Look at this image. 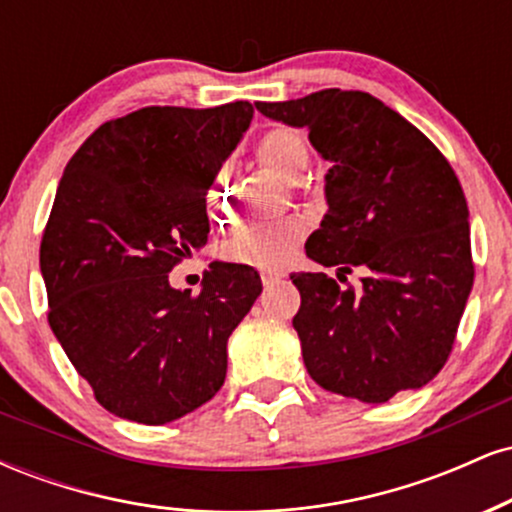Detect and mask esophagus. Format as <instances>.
I'll list each match as a JSON object with an SVG mask.
<instances>
[{"label":"esophagus","mask_w":512,"mask_h":512,"mask_svg":"<svg viewBox=\"0 0 512 512\" xmlns=\"http://www.w3.org/2000/svg\"><path fill=\"white\" fill-rule=\"evenodd\" d=\"M281 279V274H276V272H262V284L264 286H272L274 281H279Z\"/></svg>","instance_id":"obj_1"}]
</instances>
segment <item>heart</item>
<instances>
[{"label":"heart","instance_id":"1","mask_svg":"<svg viewBox=\"0 0 512 512\" xmlns=\"http://www.w3.org/2000/svg\"><path fill=\"white\" fill-rule=\"evenodd\" d=\"M257 156L286 182H298L310 166L308 139L298 129L276 127L269 129L257 144ZM231 180V170L221 168L211 180L207 190V211L211 219H221L226 209V190ZM303 238V226L298 221H274V223H252L238 231L226 243L228 260L252 267L274 269L284 264L296 250Z\"/></svg>","mask_w":512,"mask_h":512}]
</instances>
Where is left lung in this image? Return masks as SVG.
Wrapping results in <instances>:
<instances>
[{
	"instance_id": "8db88e82",
	"label": "left lung",
	"mask_w": 512,
	"mask_h": 512,
	"mask_svg": "<svg viewBox=\"0 0 512 512\" xmlns=\"http://www.w3.org/2000/svg\"><path fill=\"white\" fill-rule=\"evenodd\" d=\"M255 108L308 129L332 163L327 214L305 243L310 260L339 274L366 269L358 289H339L322 272L291 274L301 291L293 330L310 378L368 404L431 383L474 284L469 209L455 170L370 93L325 88Z\"/></svg>"
}]
</instances>
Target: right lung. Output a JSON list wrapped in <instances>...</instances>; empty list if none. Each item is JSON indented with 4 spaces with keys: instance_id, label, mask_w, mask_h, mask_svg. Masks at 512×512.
Instances as JSON below:
<instances>
[{
    "instance_id": "add662e5",
    "label": "right lung",
    "mask_w": 512,
    "mask_h": 512,
    "mask_svg": "<svg viewBox=\"0 0 512 512\" xmlns=\"http://www.w3.org/2000/svg\"><path fill=\"white\" fill-rule=\"evenodd\" d=\"M252 113L248 101L142 108L98 127L64 168L40 243L48 322L120 419L168 424L221 390L260 274L214 262L197 296L168 274L207 245V190Z\"/></svg>"
}]
</instances>
